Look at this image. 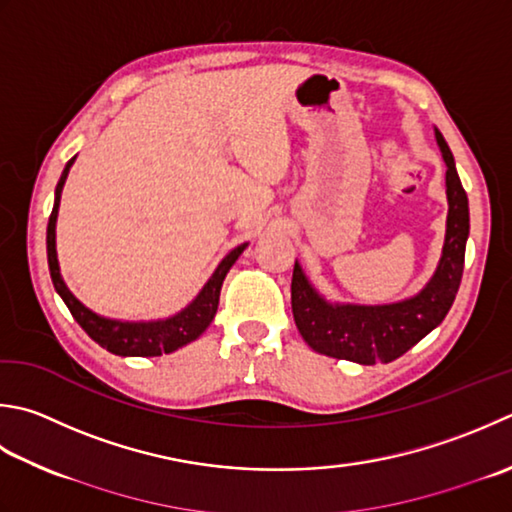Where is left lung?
I'll use <instances>...</instances> for the list:
<instances>
[{
  "mask_svg": "<svg viewBox=\"0 0 512 512\" xmlns=\"http://www.w3.org/2000/svg\"><path fill=\"white\" fill-rule=\"evenodd\" d=\"M437 144L444 153L448 222L442 262L435 277L413 299L390 306H333L319 297L295 262L290 304L295 324L304 342L317 353L350 359L373 366L402 357L419 339L444 322L462 284L464 255L468 239V197L459 182L455 159L444 135L435 130Z\"/></svg>",
  "mask_w": 512,
  "mask_h": 512,
  "instance_id": "1",
  "label": "left lung"
}]
</instances>
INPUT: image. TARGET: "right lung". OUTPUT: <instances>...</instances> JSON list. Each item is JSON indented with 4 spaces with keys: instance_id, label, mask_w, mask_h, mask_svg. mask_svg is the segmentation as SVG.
Instances as JSON below:
<instances>
[{
    "instance_id": "add662e5",
    "label": "right lung",
    "mask_w": 512,
    "mask_h": 512,
    "mask_svg": "<svg viewBox=\"0 0 512 512\" xmlns=\"http://www.w3.org/2000/svg\"><path fill=\"white\" fill-rule=\"evenodd\" d=\"M75 157L66 164L62 177H59L57 188H55V206L53 213L48 217V228H46V250H48V270L50 279H53V286L64 299L68 306L70 315L75 317V322L86 330V335L97 342L108 353L122 355V357H157L164 353H173V350L186 346L193 342L213 322L219 304V290H222L224 277L235 264V259L242 255L246 244L237 246L235 250L222 259V264L217 266L213 277L208 279V284L202 288V293L182 313L175 317L164 319V322H148V324H128V322H113V319H104L95 313H90L77 299L70 295L66 288L62 275H59V264H57V253H55V222H57V208H59V197H62V188L68 177V170L73 166Z\"/></svg>"
}]
</instances>
